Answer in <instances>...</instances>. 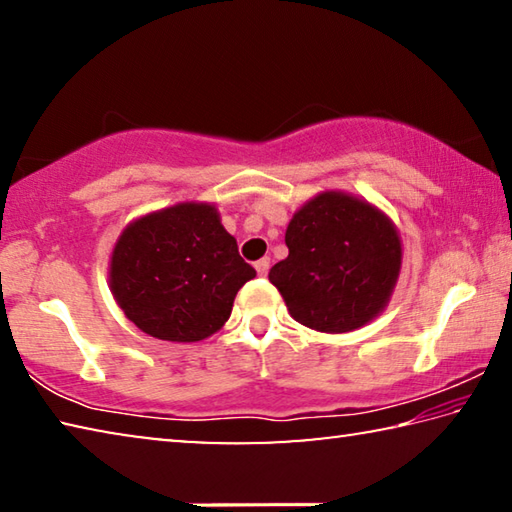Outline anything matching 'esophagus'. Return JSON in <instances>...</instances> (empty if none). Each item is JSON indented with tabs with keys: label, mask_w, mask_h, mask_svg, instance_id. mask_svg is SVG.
Segmentation results:
<instances>
[{
	"label": "esophagus",
	"mask_w": 512,
	"mask_h": 512,
	"mask_svg": "<svg viewBox=\"0 0 512 512\" xmlns=\"http://www.w3.org/2000/svg\"><path fill=\"white\" fill-rule=\"evenodd\" d=\"M268 268H271V259H268V257H262V259H257V262H255V271H257L259 277H266Z\"/></svg>",
	"instance_id": "obj_1"
}]
</instances>
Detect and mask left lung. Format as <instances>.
<instances>
[{
    "instance_id": "left-lung-1",
    "label": "left lung",
    "mask_w": 512,
    "mask_h": 512,
    "mask_svg": "<svg viewBox=\"0 0 512 512\" xmlns=\"http://www.w3.org/2000/svg\"><path fill=\"white\" fill-rule=\"evenodd\" d=\"M289 257L268 280L305 327L352 332L386 307L402 264L393 223L348 194L325 192L293 214Z\"/></svg>"
}]
</instances>
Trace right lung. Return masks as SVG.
Returning a JSON list of instances; mask_svg holds the SVG:
<instances>
[{"mask_svg": "<svg viewBox=\"0 0 512 512\" xmlns=\"http://www.w3.org/2000/svg\"><path fill=\"white\" fill-rule=\"evenodd\" d=\"M255 275L216 207L205 203H180L131 223L110 262V287L126 318L173 343L221 329L237 291Z\"/></svg>", "mask_w": 512, "mask_h": 512, "instance_id": "add662e5", "label": "right lung"}]
</instances>
